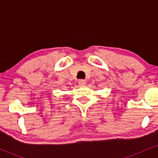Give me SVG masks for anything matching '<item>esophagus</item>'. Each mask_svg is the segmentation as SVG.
Listing matches in <instances>:
<instances>
[{"label": "esophagus", "mask_w": 158, "mask_h": 158, "mask_svg": "<svg viewBox=\"0 0 158 158\" xmlns=\"http://www.w3.org/2000/svg\"><path fill=\"white\" fill-rule=\"evenodd\" d=\"M78 83H79V85H80V86H82V85H85L86 84V82H85V80H79Z\"/></svg>", "instance_id": "esophagus-1"}]
</instances>
